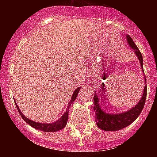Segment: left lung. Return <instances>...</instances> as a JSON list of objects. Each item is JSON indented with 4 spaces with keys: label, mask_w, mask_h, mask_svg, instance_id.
Segmentation results:
<instances>
[{
    "label": "left lung",
    "mask_w": 157,
    "mask_h": 157,
    "mask_svg": "<svg viewBox=\"0 0 157 157\" xmlns=\"http://www.w3.org/2000/svg\"><path fill=\"white\" fill-rule=\"evenodd\" d=\"M127 41L129 46L134 50L136 56H138L139 59V63L141 65V70L143 71V59L142 55L140 52L139 49L136 46L135 43L133 41L132 38L127 34ZM145 78V83L146 79ZM104 85V83H103ZM147 94V86H145L143 90V93L141 95V98L139 100L138 103L136 104L132 109L127 110L122 113H116V114H110L106 113L103 109L101 108L99 99V94L97 91L94 92V110L95 111V121L97 123V126L101 130L105 131H116V130H121L124 127H128L141 114V111L143 109L145 105V99H146Z\"/></svg>",
    "instance_id": "left-lung-1"
}]
</instances>
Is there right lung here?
<instances>
[{"mask_svg": "<svg viewBox=\"0 0 157 157\" xmlns=\"http://www.w3.org/2000/svg\"><path fill=\"white\" fill-rule=\"evenodd\" d=\"M80 88L81 87H78L74 91L73 94H72V97L71 98V101H69L67 107V110L65 111V112L63 113V116L59 118V120H57L56 121L53 122V123H37L35 121H33V120H30L28 118H27L22 113V112L19 109V106H18L17 104L16 103V106L17 108L18 111H19V114L21 116V117L23 118V120L27 123H28L29 125L31 126L32 127L37 129V130H42V131H45V132H55V131H58L59 130H62L63 128H64L65 126L67 125V119H68V112H69V107L71 106L73 102L75 101V100L77 98L78 94L79 92Z\"/></svg>", "mask_w": 157, "mask_h": 157, "instance_id": "add662e5", "label": "right lung"}]
</instances>
